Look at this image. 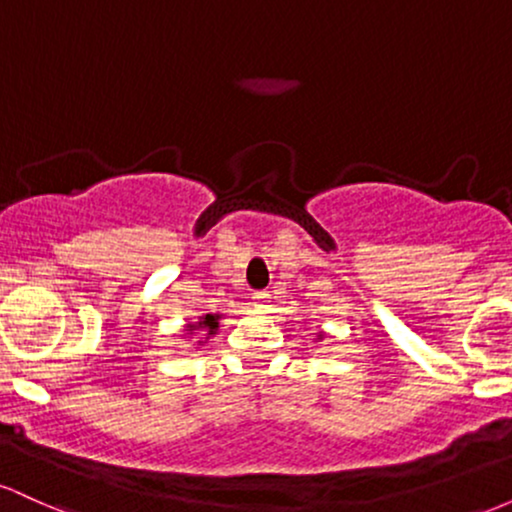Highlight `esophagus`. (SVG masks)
I'll list each match as a JSON object with an SVG mask.
<instances>
[{
  "label": "esophagus",
  "mask_w": 512,
  "mask_h": 512,
  "mask_svg": "<svg viewBox=\"0 0 512 512\" xmlns=\"http://www.w3.org/2000/svg\"><path fill=\"white\" fill-rule=\"evenodd\" d=\"M252 301H255V308H267L269 293L267 291H257L255 296H252Z\"/></svg>",
  "instance_id": "esophagus-1"
}]
</instances>
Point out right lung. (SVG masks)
<instances>
[{"mask_svg":"<svg viewBox=\"0 0 512 512\" xmlns=\"http://www.w3.org/2000/svg\"><path fill=\"white\" fill-rule=\"evenodd\" d=\"M219 315H207V317H202V322H199V325H192V330H197V327H202V330H209V334H214V330L216 327H219Z\"/></svg>","mask_w":512,"mask_h":512,"instance_id":"right-lung-1","label":"right lung"}]
</instances>
